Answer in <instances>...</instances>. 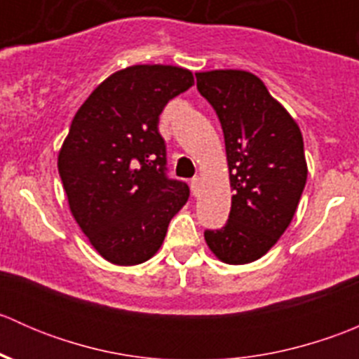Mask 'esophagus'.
Listing matches in <instances>:
<instances>
[{
	"mask_svg": "<svg viewBox=\"0 0 359 359\" xmlns=\"http://www.w3.org/2000/svg\"><path fill=\"white\" fill-rule=\"evenodd\" d=\"M198 186H200V177H193L191 179V191H193V194L198 193Z\"/></svg>",
	"mask_w": 359,
	"mask_h": 359,
	"instance_id": "1",
	"label": "esophagus"
}]
</instances>
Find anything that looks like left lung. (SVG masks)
<instances>
[{
	"mask_svg": "<svg viewBox=\"0 0 359 359\" xmlns=\"http://www.w3.org/2000/svg\"><path fill=\"white\" fill-rule=\"evenodd\" d=\"M196 86L222 126L234 191L226 226L206 229V245L226 264L253 262L295 215L307 180L302 133L252 72H198Z\"/></svg>",
	"mask_w": 359,
	"mask_h": 359,
	"instance_id": "obj_1",
	"label": "left lung"
}]
</instances>
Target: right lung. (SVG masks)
I'll use <instances>...</instances> for the list:
<instances>
[{"mask_svg":"<svg viewBox=\"0 0 359 359\" xmlns=\"http://www.w3.org/2000/svg\"><path fill=\"white\" fill-rule=\"evenodd\" d=\"M194 85L175 66H132L85 100L59 153L69 208L92 247L118 266H137L161 247L189 187L166 175L159 114Z\"/></svg>","mask_w":359,"mask_h":359,"instance_id":"right-lung-1","label":"right lung"}]
</instances>
